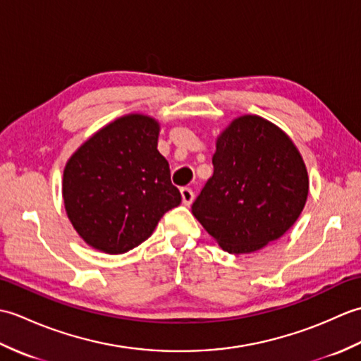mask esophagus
I'll list each match as a JSON object with an SVG mask.
<instances>
[{
  "mask_svg": "<svg viewBox=\"0 0 361 361\" xmlns=\"http://www.w3.org/2000/svg\"><path fill=\"white\" fill-rule=\"evenodd\" d=\"M180 192H181L183 203H185L186 206H189L190 203L194 202V197H195V194H194V190L190 189V188H181V189H180Z\"/></svg>",
  "mask_w": 361,
  "mask_h": 361,
  "instance_id": "1",
  "label": "esophagus"
}]
</instances>
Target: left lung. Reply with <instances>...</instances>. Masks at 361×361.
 Listing matches in <instances>:
<instances>
[{"instance_id": "8db88e82", "label": "left lung", "mask_w": 361, "mask_h": 361, "mask_svg": "<svg viewBox=\"0 0 361 361\" xmlns=\"http://www.w3.org/2000/svg\"><path fill=\"white\" fill-rule=\"evenodd\" d=\"M212 164L192 214L225 251H257L293 226L307 200L309 176L279 127L252 114L234 119L219 136Z\"/></svg>"}]
</instances>
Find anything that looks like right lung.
Wrapping results in <instances>:
<instances>
[{
  "instance_id": "1",
  "label": "right lung",
  "mask_w": 361,
  "mask_h": 361,
  "mask_svg": "<svg viewBox=\"0 0 361 361\" xmlns=\"http://www.w3.org/2000/svg\"><path fill=\"white\" fill-rule=\"evenodd\" d=\"M158 133L155 119L128 114L99 130L66 163L65 209L90 247L109 255L133 250L181 203L157 149Z\"/></svg>"
}]
</instances>
